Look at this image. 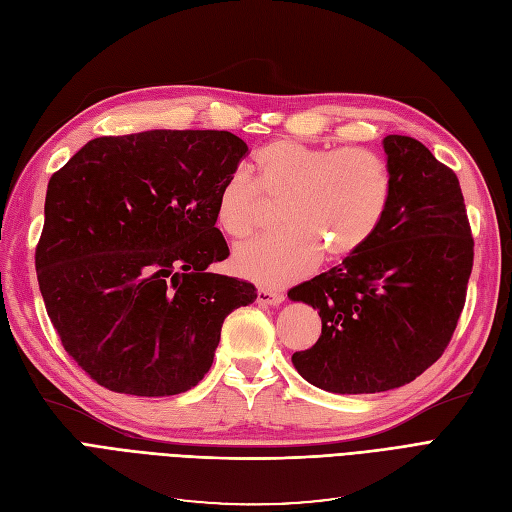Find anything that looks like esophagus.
Returning <instances> with one entry per match:
<instances>
[{"label":"esophagus","mask_w":512,"mask_h":512,"mask_svg":"<svg viewBox=\"0 0 512 512\" xmlns=\"http://www.w3.org/2000/svg\"><path fill=\"white\" fill-rule=\"evenodd\" d=\"M256 301L260 305H280L284 303V294L282 292H275V290H269V288H258L256 292Z\"/></svg>","instance_id":"obj_1"}]
</instances>
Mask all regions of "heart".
I'll list each match as a JSON object with an SVG mask.
<instances>
[{"label": "heart", "mask_w": 512, "mask_h": 512, "mask_svg": "<svg viewBox=\"0 0 512 512\" xmlns=\"http://www.w3.org/2000/svg\"><path fill=\"white\" fill-rule=\"evenodd\" d=\"M393 192L391 168L361 147H316L275 141L256 151L254 179L237 170L215 198V220L232 239L256 235L269 203L286 226L237 247L232 269L260 286H284L312 271L322 254L344 260L378 230Z\"/></svg>", "instance_id": "1"}]
</instances>
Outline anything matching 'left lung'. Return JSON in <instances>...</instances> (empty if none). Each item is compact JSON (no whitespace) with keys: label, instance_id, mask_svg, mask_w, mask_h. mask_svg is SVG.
<instances>
[{"label":"left lung","instance_id":"8db88e82","mask_svg":"<svg viewBox=\"0 0 512 512\" xmlns=\"http://www.w3.org/2000/svg\"><path fill=\"white\" fill-rule=\"evenodd\" d=\"M393 192L384 218L342 265L288 297L318 309V342L292 354L299 374L339 395L382 393L421 376L455 333L474 239L459 179L416 138L382 141Z\"/></svg>","mask_w":512,"mask_h":512}]
</instances>
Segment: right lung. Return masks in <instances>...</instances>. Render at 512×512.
Returning <instances> with one entry per match:
<instances>
[{"label":"right lung","instance_id":"1","mask_svg":"<svg viewBox=\"0 0 512 512\" xmlns=\"http://www.w3.org/2000/svg\"><path fill=\"white\" fill-rule=\"evenodd\" d=\"M245 153L224 130L100 136L51 177L38 284L66 352L104 389L190 391L224 318L256 301L250 282L207 271L230 254L215 198Z\"/></svg>","mask_w":512,"mask_h":512}]
</instances>
